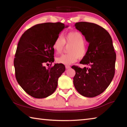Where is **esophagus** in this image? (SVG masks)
Segmentation results:
<instances>
[{
    "label": "esophagus",
    "instance_id": "34e87169",
    "mask_svg": "<svg viewBox=\"0 0 127 127\" xmlns=\"http://www.w3.org/2000/svg\"><path fill=\"white\" fill-rule=\"evenodd\" d=\"M70 68V66L69 65H65V68L66 69H69Z\"/></svg>",
    "mask_w": 127,
    "mask_h": 127
}]
</instances>
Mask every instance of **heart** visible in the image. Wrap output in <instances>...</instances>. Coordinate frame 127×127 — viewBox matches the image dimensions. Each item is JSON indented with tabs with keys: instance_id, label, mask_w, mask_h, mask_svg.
Returning a JSON list of instances; mask_svg holds the SVG:
<instances>
[{
	"instance_id": "b5f03b06",
	"label": "heart",
	"mask_w": 127,
	"mask_h": 127,
	"mask_svg": "<svg viewBox=\"0 0 127 127\" xmlns=\"http://www.w3.org/2000/svg\"><path fill=\"white\" fill-rule=\"evenodd\" d=\"M85 38L81 32L78 31L70 32L64 36L56 38L53 44V50L56 54H60L63 51L65 44H70L68 54H63L56 58L58 63L70 65L76 62L77 59H83L86 56L88 51L87 46L85 42Z\"/></svg>"
}]
</instances>
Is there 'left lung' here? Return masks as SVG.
<instances>
[{
    "instance_id": "obj_1",
    "label": "left lung",
    "mask_w": 127,
    "mask_h": 127,
    "mask_svg": "<svg viewBox=\"0 0 127 127\" xmlns=\"http://www.w3.org/2000/svg\"><path fill=\"white\" fill-rule=\"evenodd\" d=\"M76 29L89 43L87 54L81 64L87 67L73 65L75 88L81 95L94 97L102 94L112 81L115 74L116 54L110 34L95 23L77 22Z\"/></svg>"
}]
</instances>
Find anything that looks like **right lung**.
I'll return each instance as SVG.
<instances>
[{"mask_svg": "<svg viewBox=\"0 0 127 127\" xmlns=\"http://www.w3.org/2000/svg\"><path fill=\"white\" fill-rule=\"evenodd\" d=\"M65 27L61 22L40 23L26 30L20 38L14 59L15 74L18 84L32 97L51 95L65 71L62 64L44 66L54 61L53 44Z\"/></svg>", "mask_w": 127, "mask_h": 127, "instance_id": "add662e5", "label": "right lung"}]
</instances>
